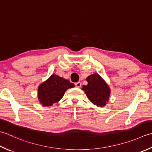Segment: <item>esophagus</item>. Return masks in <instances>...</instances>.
Masks as SVG:
<instances>
[{
	"label": "esophagus",
	"mask_w": 152,
	"mask_h": 152,
	"mask_svg": "<svg viewBox=\"0 0 152 152\" xmlns=\"http://www.w3.org/2000/svg\"><path fill=\"white\" fill-rule=\"evenodd\" d=\"M75 86H76V87H77V88H80L82 86V83L80 82H76V83H75Z\"/></svg>",
	"instance_id": "obj_1"
}]
</instances>
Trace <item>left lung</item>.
Instances as JSON below:
<instances>
[{
    "mask_svg": "<svg viewBox=\"0 0 152 152\" xmlns=\"http://www.w3.org/2000/svg\"><path fill=\"white\" fill-rule=\"evenodd\" d=\"M86 80L88 85L83 86L82 90L91 103L98 107H103L108 102L110 89L99 74H94Z\"/></svg>",
    "mask_w": 152,
    "mask_h": 152,
    "instance_id": "8db88e82",
    "label": "left lung"
}]
</instances>
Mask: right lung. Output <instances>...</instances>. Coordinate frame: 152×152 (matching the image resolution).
I'll list each match as a JSON object with an SVG mask.
<instances>
[{"mask_svg":"<svg viewBox=\"0 0 152 152\" xmlns=\"http://www.w3.org/2000/svg\"><path fill=\"white\" fill-rule=\"evenodd\" d=\"M74 87L69 80L53 74L39 86L38 98L43 106H51L61 99L68 89Z\"/></svg>","mask_w":152,"mask_h":152,"instance_id":"1","label":"right lung"}]
</instances>
